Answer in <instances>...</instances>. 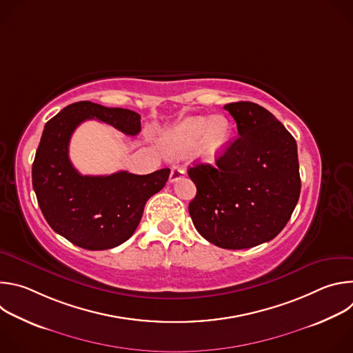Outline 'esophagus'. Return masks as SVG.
<instances>
[{"mask_svg":"<svg viewBox=\"0 0 353 353\" xmlns=\"http://www.w3.org/2000/svg\"><path fill=\"white\" fill-rule=\"evenodd\" d=\"M184 174H185V170H184V169H181V168H179V166H173V168H172V172H170L169 180H170V183H174V181L180 180Z\"/></svg>","mask_w":353,"mask_h":353,"instance_id":"34e87169","label":"esophagus"}]
</instances>
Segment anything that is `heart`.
I'll list each match as a JSON object with an SVG mask.
<instances>
[{
    "label": "heart",
    "instance_id": "1",
    "mask_svg": "<svg viewBox=\"0 0 353 353\" xmlns=\"http://www.w3.org/2000/svg\"><path fill=\"white\" fill-rule=\"evenodd\" d=\"M232 124L223 116L190 117L177 124L163 137V145L173 157H184L195 149L204 162H216L229 146Z\"/></svg>",
    "mask_w": 353,
    "mask_h": 353
}]
</instances>
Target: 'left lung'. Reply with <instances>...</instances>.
I'll return each instance as SVG.
<instances>
[{
    "mask_svg": "<svg viewBox=\"0 0 353 353\" xmlns=\"http://www.w3.org/2000/svg\"><path fill=\"white\" fill-rule=\"evenodd\" d=\"M225 109L239 137L216 166L188 169L196 187L188 212L204 239L241 250L272 240L290 219L300 195L297 145L272 113L253 102Z\"/></svg>",
    "mask_w": 353,
    "mask_h": 353,
    "instance_id": "left-lung-1",
    "label": "left lung"
}]
</instances>
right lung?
<instances>
[{
    "label": "right lung",
    "instance_id": "obj_1",
    "mask_svg": "<svg viewBox=\"0 0 353 353\" xmlns=\"http://www.w3.org/2000/svg\"><path fill=\"white\" fill-rule=\"evenodd\" d=\"M103 121L125 135L141 131V116L128 109L77 102L44 125L32 166L39 207L52 229L85 250L120 245L135 232L146 201L159 192L170 174L125 170L109 176H82L68 157L70 139L85 120Z\"/></svg>",
    "mask_w": 353,
    "mask_h": 353
}]
</instances>
